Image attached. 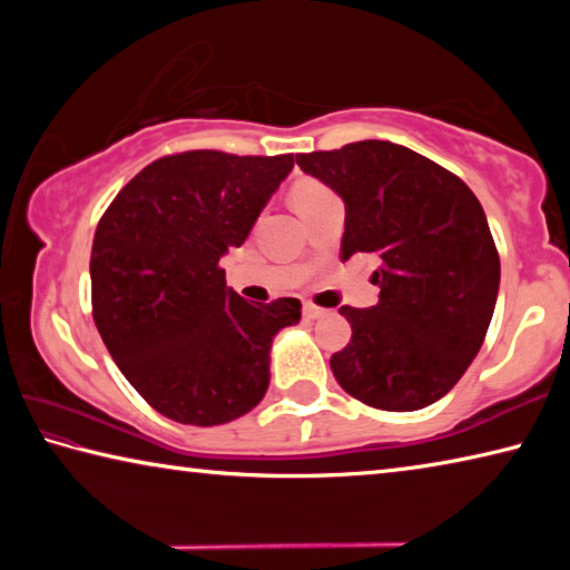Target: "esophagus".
I'll list each match as a JSON object with an SVG mask.
<instances>
[{
  "label": "esophagus",
  "instance_id": "34e87169",
  "mask_svg": "<svg viewBox=\"0 0 570 570\" xmlns=\"http://www.w3.org/2000/svg\"><path fill=\"white\" fill-rule=\"evenodd\" d=\"M324 314H326V308L314 306L312 302L304 304V316H306V320H320V316H324Z\"/></svg>",
  "mask_w": 570,
  "mask_h": 570
}]
</instances>
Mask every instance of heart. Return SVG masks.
Wrapping results in <instances>:
<instances>
[{
  "mask_svg": "<svg viewBox=\"0 0 570 570\" xmlns=\"http://www.w3.org/2000/svg\"><path fill=\"white\" fill-rule=\"evenodd\" d=\"M322 193H330V188H326L322 180L302 178V180H296V183H294V186H292V193H288V196H292V204H294V208H298L302 204H306V200H312V198H316V196H322Z\"/></svg>",
  "mask_w": 570,
  "mask_h": 570,
  "instance_id": "heart-1",
  "label": "heart"
}]
</instances>
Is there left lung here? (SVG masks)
I'll use <instances>...</instances> for the list:
<instances>
[{"mask_svg":"<svg viewBox=\"0 0 570 570\" xmlns=\"http://www.w3.org/2000/svg\"><path fill=\"white\" fill-rule=\"evenodd\" d=\"M344 200L342 262L372 256L380 302L342 306L352 340L332 354L344 392L412 412L455 387L480 352L498 298L500 256L485 210L455 173L387 140L298 153Z\"/></svg>","mask_w":570,"mask_h":570,"instance_id":"obj_1","label":"left lung"}]
</instances>
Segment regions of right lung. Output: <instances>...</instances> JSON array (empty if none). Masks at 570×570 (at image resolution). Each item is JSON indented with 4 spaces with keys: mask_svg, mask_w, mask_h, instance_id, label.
I'll return each mask as SVG.
<instances>
[{
    "mask_svg": "<svg viewBox=\"0 0 570 570\" xmlns=\"http://www.w3.org/2000/svg\"><path fill=\"white\" fill-rule=\"evenodd\" d=\"M294 156L186 150L142 168L92 240V320L142 400L210 428L268 390L274 336L302 320L298 298L250 304L226 286L220 256L244 244Z\"/></svg>",
    "mask_w": 570,
    "mask_h": 570,
    "instance_id": "obj_1",
    "label": "right lung"
}]
</instances>
